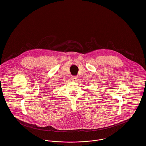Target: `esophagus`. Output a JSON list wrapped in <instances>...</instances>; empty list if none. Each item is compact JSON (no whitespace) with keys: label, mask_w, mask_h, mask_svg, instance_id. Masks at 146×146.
Returning <instances> with one entry per match:
<instances>
[{"label":"esophagus","mask_w":146,"mask_h":146,"mask_svg":"<svg viewBox=\"0 0 146 146\" xmlns=\"http://www.w3.org/2000/svg\"><path fill=\"white\" fill-rule=\"evenodd\" d=\"M72 80L74 82H76L78 80V77L76 76H72Z\"/></svg>","instance_id":"obj_1"}]
</instances>
